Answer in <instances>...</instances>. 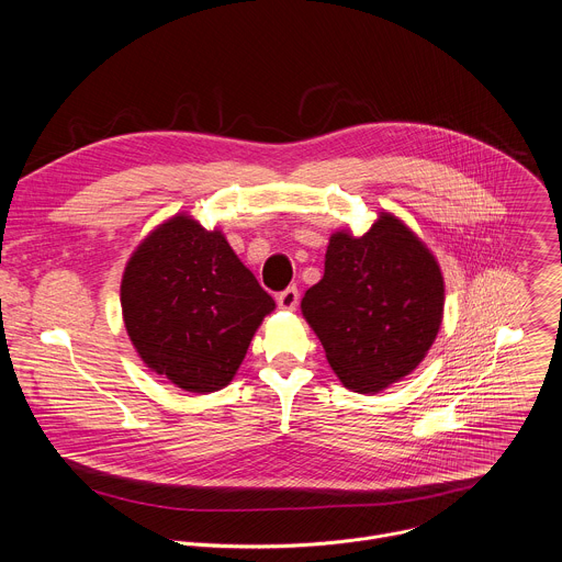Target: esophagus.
Masks as SVG:
<instances>
[{"mask_svg":"<svg viewBox=\"0 0 562 562\" xmlns=\"http://www.w3.org/2000/svg\"><path fill=\"white\" fill-rule=\"evenodd\" d=\"M278 306L280 308H286V311H293L295 306H297V302H300V291L295 289V286H289V289H284V291H280L278 293Z\"/></svg>","mask_w":562,"mask_h":562,"instance_id":"obj_1","label":"esophagus"}]
</instances>
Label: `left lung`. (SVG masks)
<instances>
[{
    "label": "left lung",
    "mask_w": 562,
    "mask_h": 562,
    "mask_svg": "<svg viewBox=\"0 0 562 562\" xmlns=\"http://www.w3.org/2000/svg\"><path fill=\"white\" fill-rule=\"evenodd\" d=\"M300 306L340 382L378 393L409 375L431 349L445 282L420 237L382 211L360 237L331 235L325 276Z\"/></svg>",
    "instance_id": "obj_1"
}]
</instances>
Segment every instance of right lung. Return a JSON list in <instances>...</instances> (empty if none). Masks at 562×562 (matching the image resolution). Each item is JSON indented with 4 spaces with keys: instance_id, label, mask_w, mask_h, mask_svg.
I'll list each match as a JSON object with an SVG mask.
<instances>
[{
    "instance_id": "right-lung-1",
    "label": "right lung",
    "mask_w": 562,
    "mask_h": 562,
    "mask_svg": "<svg viewBox=\"0 0 562 562\" xmlns=\"http://www.w3.org/2000/svg\"><path fill=\"white\" fill-rule=\"evenodd\" d=\"M120 291L142 362L191 393L226 386L276 308L222 231H206L184 213L142 239Z\"/></svg>"
}]
</instances>
